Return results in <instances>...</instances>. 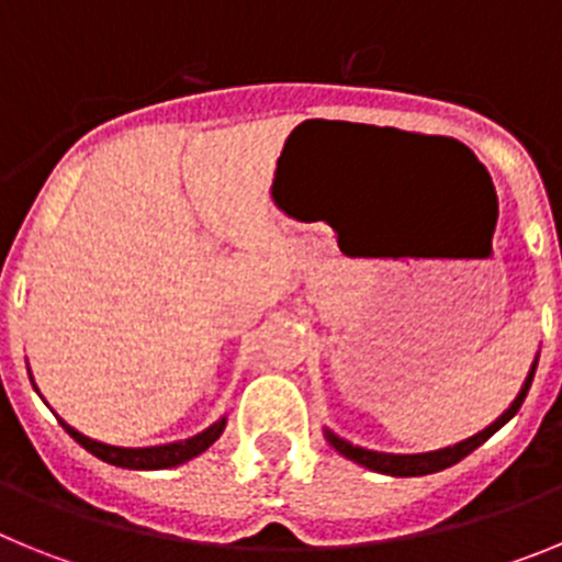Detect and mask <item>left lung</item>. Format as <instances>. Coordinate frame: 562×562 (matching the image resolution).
I'll return each instance as SVG.
<instances>
[{
    "mask_svg": "<svg viewBox=\"0 0 562 562\" xmlns=\"http://www.w3.org/2000/svg\"><path fill=\"white\" fill-rule=\"evenodd\" d=\"M538 357L540 355H535L532 369H529V374H526L524 385H520V391H518V396L513 400V405H509V408H506L504 414H501L498 419L493 422V425H486L484 430H479V434L470 436V439L459 441V445H450V448L428 450V453H382V450H369V448H360V445H351L349 439H342V436H337L335 430H329V428H324V436H326V441H329L331 448L337 450V453L346 456V459L355 461V464L366 467V470H374V473L396 475V479H411V475L439 473V470H448V467L459 464L464 456H470L475 448H481V445H484V441L495 434V430L504 428L506 422L518 414V408L524 405L526 394H529V385H532V380H535Z\"/></svg>",
    "mask_w": 562,
    "mask_h": 562,
    "instance_id": "obj_1",
    "label": "left lung"
}]
</instances>
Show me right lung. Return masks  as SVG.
Wrapping results in <instances>:
<instances>
[{
	"instance_id": "add662e5",
	"label": "right lung",
	"mask_w": 562,
	"mask_h": 562,
	"mask_svg": "<svg viewBox=\"0 0 562 562\" xmlns=\"http://www.w3.org/2000/svg\"><path fill=\"white\" fill-rule=\"evenodd\" d=\"M27 374H30V369H27ZM30 382H33V376H30ZM33 389H36V382H33ZM58 422H61V428L67 430V434L72 436V439H76L83 450H89V453L98 456V459L106 461V464L123 467V470H168V467H180V464H186V461L196 459L200 453H205L213 441L225 434L227 416L216 419L211 428H205L202 434L191 436V439L168 441V445H154V448H117V445H106V441L89 439V436H83L81 430H76L72 425H67L61 416H58Z\"/></svg>"
}]
</instances>
